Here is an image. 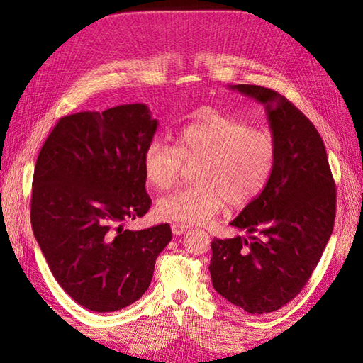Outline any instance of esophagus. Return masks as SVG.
I'll list each match as a JSON object with an SVG mask.
<instances>
[{
	"instance_id": "obj_1",
	"label": "esophagus",
	"mask_w": 363,
	"mask_h": 363,
	"mask_svg": "<svg viewBox=\"0 0 363 363\" xmlns=\"http://www.w3.org/2000/svg\"><path fill=\"white\" fill-rule=\"evenodd\" d=\"M187 229H189V226L182 225V223H173V225H172V233L174 235H181V234L186 233Z\"/></svg>"
}]
</instances>
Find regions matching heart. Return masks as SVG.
Returning a JSON list of instances; mask_svg holds the SVG:
<instances>
[{"label":"heart","instance_id":"1","mask_svg":"<svg viewBox=\"0 0 363 363\" xmlns=\"http://www.w3.org/2000/svg\"><path fill=\"white\" fill-rule=\"evenodd\" d=\"M274 160L272 134L217 115L184 128L176 146L154 138L143 151L142 168L146 182L164 191L179 182L186 165L196 164L194 186L159 199L156 211L164 220L201 225L225 203L242 207L252 201L268 182Z\"/></svg>","mask_w":363,"mask_h":363}]
</instances>
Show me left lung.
<instances>
[{"mask_svg":"<svg viewBox=\"0 0 363 363\" xmlns=\"http://www.w3.org/2000/svg\"><path fill=\"white\" fill-rule=\"evenodd\" d=\"M229 89L265 106L276 143L273 172L257 198L230 221L250 235L213 238V289L248 313L281 309L304 289L333 234L337 190L318 130L272 89Z\"/></svg>","mask_w":363,"mask_h":363,"instance_id":"left-lung-1","label":"left lung"}]
</instances>
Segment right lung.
Instances as JSON below:
<instances>
[{
    "mask_svg": "<svg viewBox=\"0 0 363 363\" xmlns=\"http://www.w3.org/2000/svg\"><path fill=\"white\" fill-rule=\"evenodd\" d=\"M157 129L146 104L62 117L34 169L30 225L52 276L76 303L115 312L150 287L168 223L123 228L151 207L142 156Z\"/></svg>",
    "mask_w": 363,
    "mask_h": 363,
    "instance_id": "1",
    "label": "right lung"
}]
</instances>
